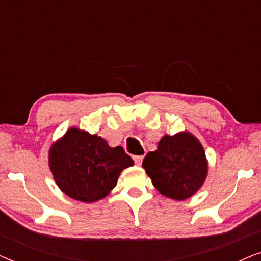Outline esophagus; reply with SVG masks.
<instances>
[{"label":"esophagus","instance_id":"1","mask_svg":"<svg viewBox=\"0 0 261 261\" xmlns=\"http://www.w3.org/2000/svg\"><path fill=\"white\" fill-rule=\"evenodd\" d=\"M133 159H134V163L137 164L138 166H140L142 163V159H144V155H134Z\"/></svg>","mask_w":261,"mask_h":261}]
</instances>
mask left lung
Listing matches in <instances>:
<instances>
[{
  "mask_svg": "<svg viewBox=\"0 0 261 261\" xmlns=\"http://www.w3.org/2000/svg\"><path fill=\"white\" fill-rule=\"evenodd\" d=\"M142 167L160 194L177 201L191 197L208 172L204 149L188 132L163 137L158 149L145 156Z\"/></svg>",
  "mask_w": 261,
  "mask_h": 261,
  "instance_id": "left-lung-1",
  "label": "left lung"
}]
</instances>
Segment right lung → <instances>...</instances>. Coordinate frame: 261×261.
I'll list each match as a JSON object with an SVG mask.
<instances>
[{
    "label": "right lung",
    "instance_id": "add662e5",
    "mask_svg": "<svg viewBox=\"0 0 261 261\" xmlns=\"http://www.w3.org/2000/svg\"><path fill=\"white\" fill-rule=\"evenodd\" d=\"M48 163L60 190L85 203L106 197L121 171L134 165L121 146L109 147L105 139L78 128H70L53 144Z\"/></svg>",
    "mask_w": 261,
    "mask_h": 261
}]
</instances>
